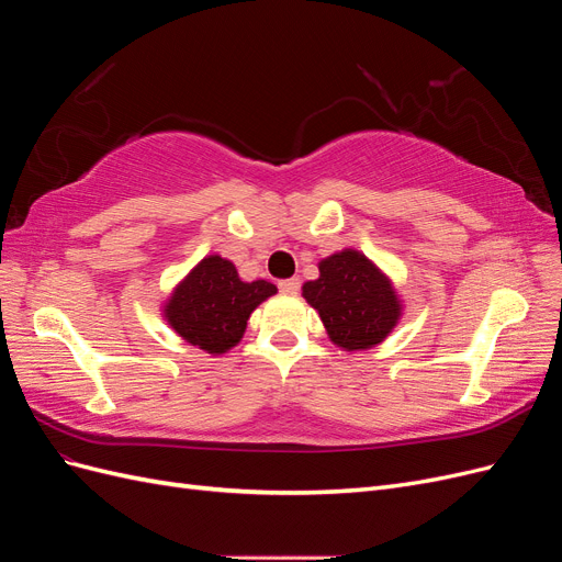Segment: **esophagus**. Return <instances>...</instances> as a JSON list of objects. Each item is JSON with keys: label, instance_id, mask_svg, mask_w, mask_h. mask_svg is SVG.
Masks as SVG:
<instances>
[{"label": "esophagus", "instance_id": "esophagus-1", "mask_svg": "<svg viewBox=\"0 0 562 562\" xmlns=\"http://www.w3.org/2000/svg\"><path fill=\"white\" fill-rule=\"evenodd\" d=\"M279 291L283 295H295L300 291V279H283V281H279Z\"/></svg>", "mask_w": 562, "mask_h": 562}]
</instances>
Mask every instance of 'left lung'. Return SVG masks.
Returning <instances> with one entry per match:
<instances>
[{"mask_svg": "<svg viewBox=\"0 0 562 562\" xmlns=\"http://www.w3.org/2000/svg\"><path fill=\"white\" fill-rule=\"evenodd\" d=\"M337 347L363 351L380 345L401 318L394 285L359 250H342L318 262V279L302 285Z\"/></svg>", "mask_w": 562, "mask_h": 562, "instance_id": "obj_1", "label": "left lung"}]
</instances>
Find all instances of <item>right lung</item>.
Segmentation results:
<instances>
[{
    "label": "right lung",
    "mask_w": 562,
    "mask_h": 562,
    "mask_svg": "<svg viewBox=\"0 0 562 562\" xmlns=\"http://www.w3.org/2000/svg\"><path fill=\"white\" fill-rule=\"evenodd\" d=\"M274 293V283L241 281L229 260L209 255L178 283L164 316L190 345L225 353L239 345L252 310Z\"/></svg>",
    "instance_id": "add662e5"
}]
</instances>
